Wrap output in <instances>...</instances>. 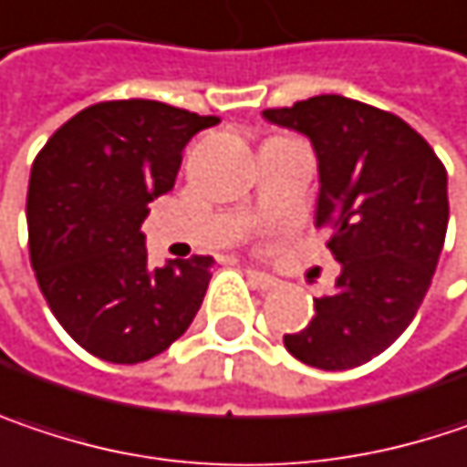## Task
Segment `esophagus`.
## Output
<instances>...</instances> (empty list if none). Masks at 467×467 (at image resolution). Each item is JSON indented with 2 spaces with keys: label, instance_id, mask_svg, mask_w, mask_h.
Wrapping results in <instances>:
<instances>
[{
  "label": "esophagus",
  "instance_id": "1",
  "mask_svg": "<svg viewBox=\"0 0 467 467\" xmlns=\"http://www.w3.org/2000/svg\"><path fill=\"white\" fill-rule=\"evenodd\" d=\"M245 275H248V280H251L256 288H262V291H270V288H275L277 285V277L267 275V273H262V270H256V267H248Z\"/></svg>",
  "mask_w": 467,
  "mask_h": 467
}]
</instances>
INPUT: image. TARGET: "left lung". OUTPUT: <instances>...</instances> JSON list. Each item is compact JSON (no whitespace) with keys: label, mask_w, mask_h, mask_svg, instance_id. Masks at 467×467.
Returning <instances> with one entry per match:
<instances>
[{"label":"left lung","mask_w":467,"mask_h":467,"mask_svg":"<svg viewBox=\"0 0 467 467\" xmlns=\"http://www.w3.org/2000/svg\"><path fill=\"white\" fill-rule=\"evenodd\" d=\"M265 119L313 141L316 224L331 227L342 265L337 291L283 345L307 366L353 368L401 337L431 288L449 222L444 162L401 117L345 96L265 109Z\"/></svg>","instance_id":"1"}]
</instances>
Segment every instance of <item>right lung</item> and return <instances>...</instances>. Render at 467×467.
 <instances>
[{"instance_id":"1","label":"right lung","mask_w":467,"mask_h":467,"mask_svg":"<svg viewBox=\"0 0 467 467\" xmlns=\"http://www.w3.org/2000/svg\"><path fill=\"white\" fill-rule=\"evenodd\" d=\"M160 101H101L64 122L28 179V251L39 291L66 334L109 363L171 348L197 316L211 256L149 267L141 224L173 190L182 151L216 125Z\"/></svg>"}]
</instances>
